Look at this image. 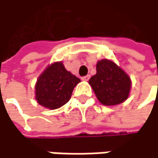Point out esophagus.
Wrapping results in <instances>:
<instances>
[{
  "instance_id": "esophagus-1",
  "label": "esophagus",
  "mask_w": 158,
  "mask_h": 158,
  "mask_svg": "<svg viewBox=\"0 0 158 158\" xmlns=\"http://www.w3.org/2000/svg\"><path fill=\"white\" fill-rule=\"evenodd\" d=\"M90 77H91V76H90V75H87V76H85V77H81V80L84 81H88L90 80Z\"/></svg>"
}]
</instances>
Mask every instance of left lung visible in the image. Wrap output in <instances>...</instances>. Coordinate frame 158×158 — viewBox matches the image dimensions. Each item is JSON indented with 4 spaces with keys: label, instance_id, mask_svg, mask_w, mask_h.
<instances>
[{
    "label": "left lung",
    "instance_id": "1",
    "mask_svg": "<svg viewBox=\"0 0 158 158\" xmlns=\"http://www.w3.org/2000/svg\"><path fill=\"white\" fill-rule=\"evenodd\" d=\"M97 99L105 106H116L129 97L131 81L130 77L114 62L103 59L96 64V74L90 81Z\"/></svg>",
    "mask_w": 158,
    "mask_h": 158
}]
</instances>
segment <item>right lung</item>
I'll use <instances>...</instances> for the list:
<instances>
[{"instance_id":"1","label":"right lung","mask_w":158,"mask_h":158,"mask_svg":"<svg viewBox=\"0 0 158 158\" xmlns=\"http://www.w3.org/2000/svg\"><path fill=\"white\" fill-rule=\"evenodd\" d=\"M81 80L67 71L62 62L49 65L39 77L35 94L37 102L49 109H57L71 98L72 92Z\"/></svg>"}]
</instances>
